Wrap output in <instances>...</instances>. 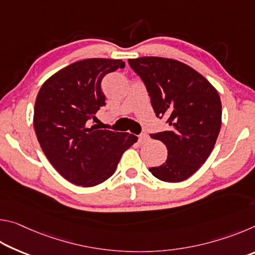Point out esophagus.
<instances>
[{
    "mask_svg": "<svg viewBox=\"0 0 255 255\" xmlns=\"http://www.w3.org/2000/svg\"><path fill=\"white\" fill-rule=\"evenodd\" d=\"M148 140H149V137L146 135V133H141V135H139V138H138V141H139L140 144L147 143Z\"/></svg>",
    "mask_w": 255,
    "mask_h": 255,
    "instance_id": "34e87169",
    "label": "esophagus"
}]
</instances>
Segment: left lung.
<instances>
[{
	"mask_svg": "<svg viewBox=\"0 0 255 255\" xmlns=\"http://www.w3.org/2000/svg\"><path fill=\"white\" fill-rule=\"evenodd\" d=\"M128 63L144 82L156 117L169 125L165 131L150 133L165 144L167 158L149 171L165 182L184 181L206 162L217 140L219 94L201 74L175 59L140 57Z\"/></svg>",
	"mask_w": 255,
	"mask_h": 255,
	"instance_id": "8db88e82",
	"label": "left lung"
}]
</instances>
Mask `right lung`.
<instances>
[{
    "label": "right lung",
    "mask_w": 255,
    "mask_h": 255,
    "mask_svg": "<svg viewBox=\"0 0 255 255\" xmlns=\"http://www.w3.org/2000/svg\"><path fill=\"white\" fill-rule=\"evenodd\" d=\"M124 67L122 59L80 60L49 77L38 93L33 114L38 141L56 171L76 185L94 187L109 179L123 153L137 141L131 133L91 125L106 106L102 79Z\"/></svg>",
    "instance_id": "obj_1"
}]
</instances>
